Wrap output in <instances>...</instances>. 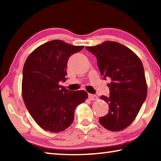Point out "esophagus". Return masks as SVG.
Here are the masks:
<instances>
[{"label":"esophagus","mask_w":161,"mask_h":161,"mask_svg":"<svg viewBox=\"0 0 161 161\" xmlns=\"http://www.w3.org/2000/svg\"><path fill=\"white\" fill-rule=\"evenodd\" d=\"M89 99L92 100V101H94V100H96L97 99V97L96 96V95L94 94H89Z\"/></svg>","instance_id":"1"}]
</instances>
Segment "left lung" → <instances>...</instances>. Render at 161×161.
<instances>
[{
    "mask_svg": "<svg viewBox=\"0 0 161 161\" xmlns=\"http://www.w3.org/2000/svg\"><path fill=\"white\" fill-rule=\"evenodd\" d=\"M96 56L103 80L111 79L110 96L100 98L108 103V113L99 122L111 131L126 129L139 112L147 96V84L141 59L126 46L107 41L86 47Z\"/></svg>",
    "mask_w": 161,
    "mask_h": 161,
    "instance_id": "1",
    "label": "left lung"
}]
</instances>
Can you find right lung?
<instances>
[{
  "label": "right lung",
  "instance_id": "1",
  "mask_svg": "<svg viewBox=\"0 0 161 161\" xmlns=\"http://www.w3.org/2000/svg\"><path fill=\"white\" fill-rule=\"evenodd\" d=\"M83 48L54 40L35 49L26 59L23 98L32 119L45 130L58 133L67 129L74 121L76 107L88 97L85 91H70L59 84L67 80L69 57Z\"/></svg>",
  "mask_w": 161,
  "mask_h": 161
}]
</instances>
